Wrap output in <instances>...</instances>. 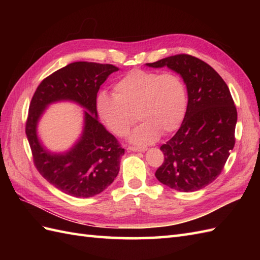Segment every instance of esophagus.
Returning a JSON list of instances; mask_svg holds the SVG:
<instances>
[{"mask_svg":"<svg viewBox=\"0 0 260 260\" xmlns=\"http://www.w3.org/2000/svg\"><path fill=\"white\" fill-rule=\"evenodd\" d=\"M127 150L131 152H145L146 147H139V146H128Z\"/></svg>","mask_w":260,"mask_h":260,"instance_id":"obj_1","label":"esophagus"}]
</instances>
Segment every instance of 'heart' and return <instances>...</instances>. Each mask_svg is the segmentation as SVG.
Segmentation results:
<instances>
[{"label":"heart","mask_w":260,"mask_h":260,"mask_svg":"<svg viewBox=\"0 0 260 260\" xmlns=\"http://www.w3.org/2000/svg\"><path fill=\"white\" fill-rule=\"evenodd\" d=\"M114 91L98 95L99 117L120 137L128 133L137 118L142 120L131 135L136 144H150L161 133H172L184 119L187 91L183 79L175 73L133 69L116 82Z\"/></svg>","instance_id":"1"}]
</instances>
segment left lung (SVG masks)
Here are the masks:
<instances>
[{
	"mask_svg": "<svg viewBox=\"0 0 260 260\" xmlns=\"http://www.w3.org/2000/svg\"><path fill=\"white\" fill-rule=\"evenodd\" d=\"M146 64L180 74L189 97L183 123L161 146L164 161L156 179L181 192L200 190L222 172L236 143L237 108L229 88L211 66L190 54Z\"/></svg>",
	"mask_w": 260,
	"mask_h": 260,
	"instance_id": "left-lung-1",
	"label": "left lung"
}]
</instances>
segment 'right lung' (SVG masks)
<instances>
[{"mask_svg":"<svg viewBox=\"0 0 260 260\" xmlns=\"http://www.w3.org/2000/svg\"><path fill=\"white\" fill-rule=\"evenodd\" d=\"M119 70L109 63L77 61L54 71L38 86L29 106L25 134L33 164L49 183L66 194L89 198L103 192L119 172L125 150L118 140L97 119V92L107 77ZM69 99L80 103L85 112V129L81 141L67 154H50L37 141V119L48 103Z\"/></svg>","mask_w":260,"mask_h":260,"instance_id":"1","label":"right lung"}]
</instances>
